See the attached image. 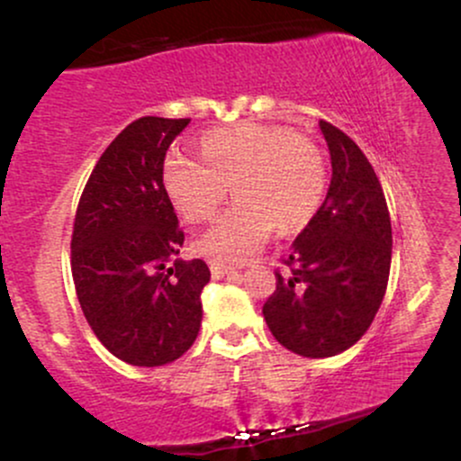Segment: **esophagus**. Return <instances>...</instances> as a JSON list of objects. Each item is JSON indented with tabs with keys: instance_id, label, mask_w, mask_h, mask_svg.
I'll list each match as a JSON object with an SVG mask.
<instances>
[{
	"instance_id": "esophagus-1",
	"label": "esophagus",
	"mask_w": 461,
	"mask_h": 461,
	"mask_svg": "<svg viewBox=\"0 0 461 461\" xmlns=\"http://www.w3.org/2000/svg\"><path fill=\"white\" fill-rule=\"evenodd\" d=\"M210 273H212L214 279H223L227 275L236 273V268L227 267V264H221V262H210Z\"/></svg>"
}]
</instances>
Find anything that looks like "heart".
<instances>
[{"instance_id":"obj_1","label":"heart","mask_w":461,"mask_h":461,"mask_svg":"<svg viewBox=\"0 0 461 461\" xmlns=\"http://www.w3.org/2000/svg\"><path fill=\"white\" fill-rule=\"evenodd\" d=\"M201 158L168 153L162 186L188 223L212 219L227 186L236 203L194 240L199 256L245 262L260 251L275 221L282 230L305 225L321 208L327 186L325 160L303 136L285 128L212 130L201 139Z\"/></svg>"}]
</instances>
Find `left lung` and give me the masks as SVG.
Segmentation results:
<instances>
[{"instance_id":"8db88e82","label":"left lung","mask_w":461,"mask_h":461,"mask_svg":"<svg viewBox=\"0 0 461 461\" xmlns=\"http://www.w3.org/2000/svg\"><path fill=\"white\" fill-rule=\"evenodd\" d=\"M331 182L319 212L294 238L262 314L279 345L303 357L351 348L382 305L393 260V225L382 184L345 131L319 123Z\"/></svg>"}]
</instances>
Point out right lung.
<instances>
[{
  "instance_id": "obj_1",
  "label": "right lung",
  "mask_w": 461,
  "mask_h": 461,
  "mask_svg": "<svg viewBox=\"0 0 461 461\" xmlns=\"http://www.w3.org/2000/svg\"><path fill=\"white\" fill-rule=\"evenodd\" d=\"M190 119L142 116L93 168L71 238V273L99 342L131 366L176 362L197 340L203 260L184 262V231L162 186V164Z\"/></svg>"
}]
</instances>
